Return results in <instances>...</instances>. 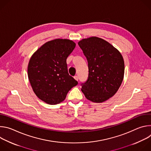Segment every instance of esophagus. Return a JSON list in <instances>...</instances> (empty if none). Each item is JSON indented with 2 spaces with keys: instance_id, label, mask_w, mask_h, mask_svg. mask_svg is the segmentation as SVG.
<instances>
[{
  "instance_id": "obj_1",
  "label": "esophagus",
  "mask_w": 151,
  "mask_h": 151,
  "mask_svg": "<svg viewBox=\"0 0 151 151\" xmlns=\"http://www.w3.org/2000/svg\"><path fill=\"white\" fill-rule=\"evenodd\" d=\"M74 79L76 80V81H78V76H74Z\"/></svg>"
}]
</instances>
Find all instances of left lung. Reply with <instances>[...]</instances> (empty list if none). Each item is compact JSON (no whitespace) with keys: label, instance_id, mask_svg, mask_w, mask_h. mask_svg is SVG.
I'll list each match as a JSON object with an SVG mask.
<instances>
[{"label":"left lung","instance_id":"8db88e82","mask_svg":"<svg viewBox=\"0 0 151 151\" xmlns=\"http://www.w3.org/2000/svg\"><path fill=\"white\" fill-rule=\"evenodd\" d=\"M78 45L87 58L89 72L81 91L91 101H105L115 94L122 83L123 57L110 43L98 37L83 39Z\"/></svg>","mask_w":151,"mask_h":151}]
</instances>
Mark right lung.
I'll use <instances>...</instances> for the list:
<instances>
[{"label":"right lung","instance_id":"obj_1","mask_svg":"<svg viewBox=\"0 0 151 151\" xmlns=\"http://www.w3.org/2000/svg\"><path fill=\"white\" fill-rule=\"evenodd\" d=\"M76 47L73 41L55 39L42 45L32 55L28 78L36 96L49 104H58L78 84L69 75L66 59Z\"/></svg>","mask_w":151,"mask_h":151}]
</instances>
